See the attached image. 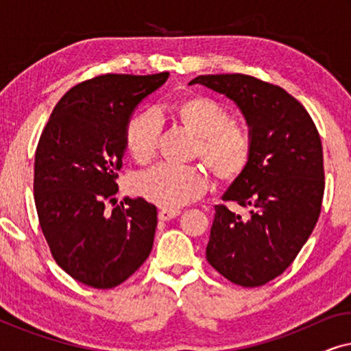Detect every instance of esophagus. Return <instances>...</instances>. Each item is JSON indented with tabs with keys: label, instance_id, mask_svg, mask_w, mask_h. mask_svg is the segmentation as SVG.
I'll list each match as a JSON object with an SVG mask.
<instances>
[{
	"label": "esophagus",
	"instance_id": "esophagus-1",
	"mask_svg": "<svg viewBox=\"0 0 351 351\" xmlns=\"http://www.w3.org/2000/svg\"><path fill=\"white\" fill-rule=\"evenodd\" d=\"M179 214H180V210L161 209L160 213H158V219H160V220H172V219H176Z\"/></svg>",
	"mask_w": 351,
	"mask_h": 351
}]
</instances>
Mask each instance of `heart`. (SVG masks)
<instances>
[{"mask_svg":"<svg viewBox=\"0 0 351 351\" xmlns=\"http://www.w3.org/2000/svg\"><path fill=\"white\" fill-rule=\"evenodd\" d=\"M176 112L186 126L201 136L199 155L220 179L241 176L251 161L252 142L243 126L232 121L223 105L208 97H191L177 104ZM161 118L155 110L138 113L126 128V147L134 160L145 162L156 153ZM208 190V174L199 166L158 162L132 179V191L150 203L177 209L201 198Z\"/></svg>","mask_w":351,"mask_h":351,"instance_id":"b5f03b06","label":"heart"}]
</instances>
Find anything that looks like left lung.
I'll list each match as a JSON object with an SVG mask.
<instances>
[{
	"instance_id": "1",
	"label": "left lung",
	"mask_w": 351,
	"mask_h": 351,
	"mask_svg": "<svg viewBox=\"0 0 351 351\" xmlns=\"http://www.w3.org/2000/svg\"><path fill=\"white\" fill-rule=\"evenodd\" d=\"M190 84L225 94L241 110L251 161L215 206L206 258L228 281L257 287L280 276L310 238L324 195L323 145L313 119L280 86L249 75H201Z\"/></svg>"
}]
</instances>
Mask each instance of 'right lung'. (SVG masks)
Instances as JSON below:
<instances>
[{"instance_id": "obj_1", "label": "right lung", "mask_w": 351, "mask_h": 351, "mask_svg": "<svg viewBox=\"0 0 351 351\" xmlns=\"http://www.w3.org/2000/svg\"><path fill=\"white\" fill-rule=\"evenodd\" d=\"M169 73L100 75L76 84L52 110L35 155V204L62 270L95 289H112L150 256L156 208L126 198L112 210L134 108Z\"/></svg>"}]
</instances>
